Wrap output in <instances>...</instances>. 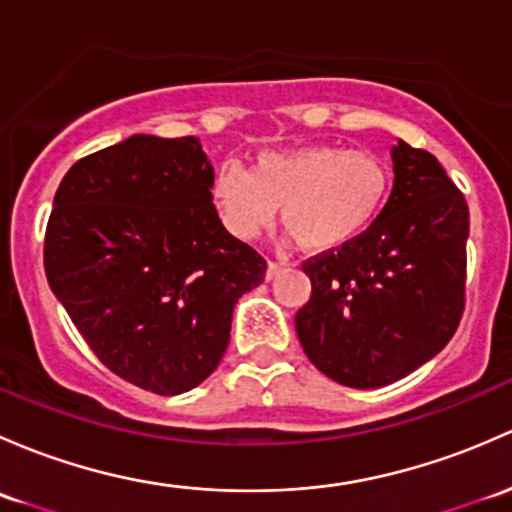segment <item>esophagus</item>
Returning a JSON list of instances; mask_svg holds the SVG:
<instances>
[{"label":"esophagus","instance_id":"1","mask_svg":"<svg viewBox=\"0 0 512 512\" xmlns=\"http://www.w3.org/2000/svg\"><path fill=\"white\" fill-rule=\"evenodd\" d=\"M282 270H284L282 262H270V265H267V274H265V277H267V279L279 277V274H282Z\"/></svg>","mask_w":512,"mask_h":512}]
</instances>
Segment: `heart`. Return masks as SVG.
I'll return each instance as SVG.
<instances>
[{
  "label": "heart",
  "instance_id": "obj_1",
  "mask_svg": "<svg viewBox=\"0 0 512 512\" xmlns=\"http://www.w3.org/2000/svg\"><path fill=\"white\" fill-rule=\"evenodd\" d=\"M392 191V169L373 152L336 144L262 152L252 169L223 161L211 181V201L220 223L240 240H255L282 225L301 250L324 255L363 238Z\"/></svg>",
  "mask_w": 512,
  "mask_h": 512
}]
</instances>
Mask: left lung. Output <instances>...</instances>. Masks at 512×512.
<instances>
[{
	"label": "left lung",
	"mask_w": 512,
	"mask_h": 512,
	"mask_svg": "<svg viewBox=\"0 0 512 512\" xmlns=\"http://www.w3.org/2000/svg\"><path fill=\"white\" fill-rule=\"evenodd\" d=\"M395 184L373 228L306 260L297 336L336 383L373 390L432 360L464 314L469 206L437 157L392 147Z\"/></svg>",
	"instance_id": "1"
}]
</instances>
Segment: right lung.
Wrapping results in <instances>:
<instances>
[{
    "mask_svg": "<svg viewBox=\"0 0 512 512\" xmlns=\"http://www.w3.org/2000/svg\"><path fill=\"white\" fill-rule=\"evenodd\" d=\"M196 137L134 134L83 157L53 198L48 284L115 375L181 395L218 368L267 262L220 223Z\"/></svg>",
    "mask_w": 512,
    "mask_h": 512,
    "instance_id": "right-lung-1",
    "label": "right lung"
}]
</instances>
